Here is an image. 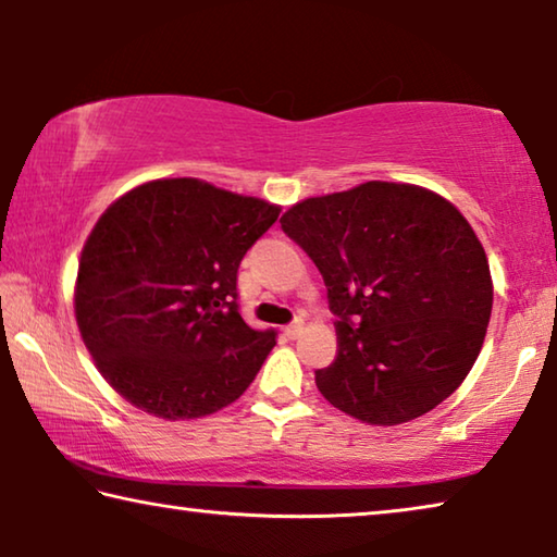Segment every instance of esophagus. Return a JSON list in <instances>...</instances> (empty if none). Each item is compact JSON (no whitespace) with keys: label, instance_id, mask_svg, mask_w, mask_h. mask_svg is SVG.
Returning <instances> with one entry per match:
<instances>
[{"label":"esophagus","instance_id":"1","mask_svg":"<svg viewBox=\"0 0 557 557\" xmlns=\"http://www.w3.org/2000/svg\"><path fill=\"white\" fill-rule=\"evenodd\" d=\"M301 332H305V322L301 319H297V322H292L285 326V336L287 338H297Z\"/></svg>","mask_w":557,"mask_h":557}]
</instances>
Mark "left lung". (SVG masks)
<instances>
[{
  "mask_svg": "<svg viewBox=\"0 0 557 557\" xmlns=\"http://www.w3.org/2000/svg\"><path fill=\"white\" fill-rule=\"evenodd\" d=\"M282 231L314 260L336 319L324 398L369 425H400L449 398L482 351L494 305L465 215L422 186L366 182L292 206Z\"/></svg>",
  "mask_w": 557,
  "mask_h": 557,
  "instance_id": "left-lung-1",
  "label": "left lung"
}]
</instances>
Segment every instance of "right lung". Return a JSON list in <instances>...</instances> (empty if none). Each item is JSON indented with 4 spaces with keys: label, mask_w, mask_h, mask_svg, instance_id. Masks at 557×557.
<instances>
[{
    "label": "right lung",
    "mask_w": 557,
    "mask_h": 557,
    "mask_svg": "<svg viewBox=\"0 0 557 557\" xmlns=\"http://www.w3.org/2000/svg\"><path fill=\"white\" fill-rule=\"evenodd\" d=\"M280 206L201 178H157L120 196L81 252L75 322L122 398L162 420L238 400L275 346L238 312L245 252Z\"/></svg>",
    "instance_id": "right-lung-1"
}]
</instances>
